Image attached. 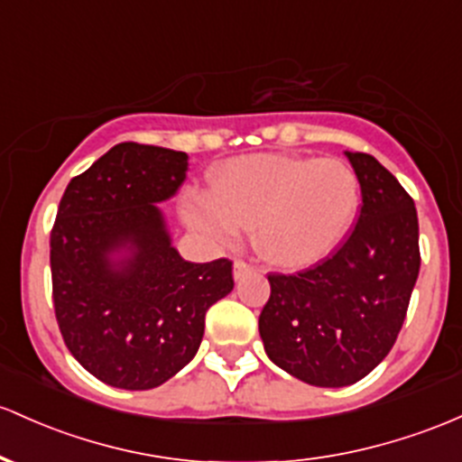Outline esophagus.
<instances>
[{"label": "esophagus", "instance_id": "34e87169", "mask_svg": "<svg viewBox=\"0 0 462 462\" xmlns=\"http://www.w3.org/2000/svg\"><path fill=\"white\" fill-rule=\"evenodd\" d=\"M254 270H256V267H252L250 263L241 261V258H239V261H235V267H232V272H235V278H236V281H239V278L245 276L247 272H254Z\"/></svg>", "mask_w": 462, "mask_h": 462}]
</instances>
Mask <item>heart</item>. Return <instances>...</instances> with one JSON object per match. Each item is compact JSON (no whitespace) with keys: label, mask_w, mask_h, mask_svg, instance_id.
Listing matches in <instances>:
<instances>
[{"label":"heart","mask_w":462,"mask_h":462,"mask_svg":"<svg viewBox=\"0 0 462 462\" xmlns=\"http://www.w3.org/2000/svg\"><path fill=\"white\" fill-rule=\"evenodd\" d=\"M359 199L357 173L337 157L247 155L227 162L212 190H192L184 215L219 245L252 226V243L265 261L302 267L336 250Z\"/></svg>","instance_id":"b5f03b06"}]
</instances>
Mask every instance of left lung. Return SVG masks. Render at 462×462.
I'll return each instance as SVG.
<instances>
[{
    "mask_svg": "<svg viewBox=\"0 0 462 462\" xmlns=\"http://www.w3.org/2000/svg\"><path fill=\"white\" fill-rule=\"evenodd\" d=\"M344 155L362 189L355 230L316 267L270 273V300L258 318L267 357L320 388L351 386L382 364L420 267L412 197L373 155Z\"/></svg>",
    "mask_w": 462,
    "mask_h": 462,
    "instance_id": "8db88e82",
    "label": "left lung"
}]
</instances>
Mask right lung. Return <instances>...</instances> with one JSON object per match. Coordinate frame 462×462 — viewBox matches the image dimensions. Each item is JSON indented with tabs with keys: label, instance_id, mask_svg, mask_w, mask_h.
Here are the masks:
<instances>
[{
	"label": "right lung",
	"instance_id": "right-lung-1",
	"mask_svg": "<svg viewBox=\"0 0 462 462\" xmlns=\"http://www.w3.org/2000/svg\"><path fill=\"white\" fill-rule=\"evenodd\" d=\"M189 155L123 142L74 177L50 236L52 298L69 353L103 383L151 390L199 351L206 311L235 287L232 263H190L162 201Z\"/></svg>",
	"mask_w": 462,
	"mask_h": 462
}]
</instances>
